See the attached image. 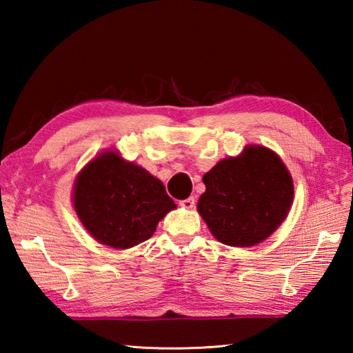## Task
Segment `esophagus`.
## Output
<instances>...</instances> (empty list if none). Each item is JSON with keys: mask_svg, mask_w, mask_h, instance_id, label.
Segmentation results:
<instances>
[{"mask_svg": "<svg viewBox=\"0 0 353 353\" xmlns=\"http://www.w3.org/2000/svg\"><path fill=\"white\" fill-rule=\"evenodd\" d=\"M181 205L183 207V208H194V205H196V199L193 198V196H190V198H187V199H183L182 202H181Z\"/></svg>", "mask_w": 353, "mask_h": 353, "instance_id": "obj_1", "label": "esophagus"}]
</instances>
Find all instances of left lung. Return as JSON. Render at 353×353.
<instances>
[{
	"label": "left lung",
	"mask_w": 353,
	"mask_h": 353,
	"mask_svg": "<svg viewBox=\"0 0 353 353\" xmlns=\"http://www.w3.org/2000/svg\"><path fill=\"white\" fill-rule=\"evenodd\" d=\"M202 181L198 212L212 235L227 246L250 248L266 240L288 214L294 185L279 155L246 146L238 157L218 162Z\"/></svg>",
	"instance_id": "left-lung-1"
}]
</instances>
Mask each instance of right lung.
Here are the masks:
<instances>
[{
  "mask_svg": "<svg viewBox=\"0 0 353 353\" xmlns=\"http://www.w3.org/2000/svg\"><path fill=\"white\" fill-rule=\"evenodd\" d=\"M73 205L88 234L113 249L146 241L176 208L159 179L117 151H104L83 166L74 182Z\"/></svg>",
  "mask_w": 353,
  "mask_h": 353,
  "instance_id": "obj_1",
  "label": "right lung"
}]
</instances>
